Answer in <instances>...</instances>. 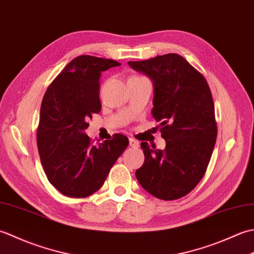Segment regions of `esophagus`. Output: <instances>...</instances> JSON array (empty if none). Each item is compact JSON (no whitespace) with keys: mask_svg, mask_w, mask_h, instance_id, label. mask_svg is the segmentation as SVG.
Returning a JSON list of instances; mask_svg holds the SVG:
<instances>
[{"mask_svg":"<svg viewBox=\"0 0 254 254\" xmlns=\"http://www.w3.org/2000/svg\"><path fill=\"white\" fill-rule=\"evenodd\" d=\"M128 143H130V146L133 147V148L138 147V143L134 138H128Z\"/></svg>","mask_w":254,"mask_h":254,"instance_id":"esophagus-1","label":"esophagus"}]
</instances>
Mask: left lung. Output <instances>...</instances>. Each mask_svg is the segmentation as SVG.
Listing matches in <instances>:
<instances>
[{
    "label": "left lung",
    "instance_id": "1",
    "mask_svg": "<svg viewBox=\"0 0 254 254\" xmlns=\"http://www.w3.org/2000/svg\"><path fill=\"white\" fill-rule=\"evenodd\" d=\"M154 86L152 113L160 122L165 149L141 143L145 161L136 179L152 195L171 201L201 181L216 143L215 108L206 79L185 58L168 53L127 62Z\"/></svg>",
    "mask_w": 254,
    "mask_h": 254
}]
</instances>
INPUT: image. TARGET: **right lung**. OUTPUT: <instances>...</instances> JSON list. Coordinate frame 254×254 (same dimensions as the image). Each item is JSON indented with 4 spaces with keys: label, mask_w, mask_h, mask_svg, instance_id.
Listing matches in <instances>:
<instances>
[{
    "label": "right lung",
    "mask_w": 254,
    "mask_h": 254,
    "mask_svg": "<svg viewBox=\"0 0 254 254\" xmlns=\"http://www.w3.org/2000/svg\"><path fill=\"white\" fill-rule=\"evenodd\" d=\"M120 63L91 56L73 59L48 87L41 102L37 145L51 185L63 195L86 197L104 185L111 167L128 145L115 134L93 145L85 130L99 113L101 72Z\"/></svg>",
    "instance_id": "right-lung-1"
}]
</instances>
